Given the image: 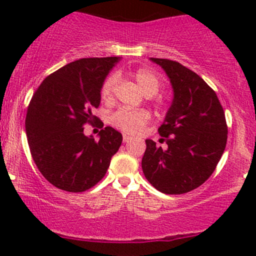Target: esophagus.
Masks as SVG:
<instances>
[{
    "mask_svg": "<svg viewBox=\"0 0 256 256\" xmlns=\"http://www.w3.org/2000/svg\"><path fill=\"white\" fill-rule=\"evenodd\" d=\"M122 141H124V144H128V141H131V138H130V136H128V135H124L122 136Z\"/></svg>",
    "mask_w": 256,
    "mask_h": 256,
    "instance_id": "esophagus-1",
    "label": "esophagus"
}]
</instances>
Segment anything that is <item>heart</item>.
Segmentation results:
<instances>
[{
  "instance_id": "obj_1",
  "label": "heart",
  "mask_w": 256,
  "mask_h": 256,
  "mask_svg": "<svg viewBox=\"0 0 256 256\" xmlns=\"http://www.w3.org/2000/svg\"><path fill=\"white\" fill-rule=\"evenodd\" d=\"M130 76L138 82L140 89L142 90L144 94L147 95V96H154L161 89V80L151 69L138 68L134 70ZM116 82H118V76L115 74H112V76H109L104 80L102 88H100V98H102V102H112ZM150 118H151V115H150L147 110L120 109L112 114L110 121H112V124L115 128L124 131V132L136 134L142 128L144 124L148 122Z\"/></svg>"
}]
</instances>
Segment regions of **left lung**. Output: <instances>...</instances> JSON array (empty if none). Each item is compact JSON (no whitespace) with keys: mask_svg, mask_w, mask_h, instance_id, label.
Instances as JSON below:
<instances>
[{"mask_svg":"<svg viewBox=\"0 0 256 256\" xmlns=\"http://www.w3.org/2000/svg\"><path fill=\"white\" fill-rule=\"evenodd\" d=\"M171 82L174 100L158 132L167 150L146 140L142 171L160 192L182 194L196 190L216 170L226 144L224 110L216 92L178 62L151 58Z\"/></svg>","mask_w":256,"mask_h":256,"instance_id":"obj_1","label":"left lung"}]
</instances>
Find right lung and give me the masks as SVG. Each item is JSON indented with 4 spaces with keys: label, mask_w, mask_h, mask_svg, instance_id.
<instances>
[{
    "label": "right lung",
    "mask_w": 256,
    "mask_h": 256,
    "mask_svg": "<svg viewBox=\"0 0 256 256\" xmlns=\"http://www.w3.org/2000/svg\"><path fill=\"white\" fill-rule=\"evenodd\" d=\"M118 56L82 58L52 73L33 94L26 116L30 154L54 187L72 193L94 187L105 176L122 135L106 126L99 140L84 135L85 124L100 122V88ZM102 124L104 126V124Z\"/></svg>",
    "instance_id": "1"
}]
</instances>
